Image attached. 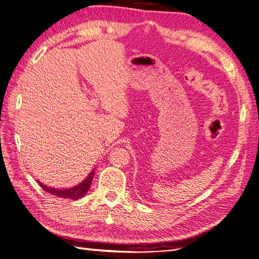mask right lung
Returning a JSON list of instances; mask_svg holds the SVG:
<instances>
[{"label": "right lung", "mask_w": 259, "mask_h": 259, "mask_svg": "<svg viewBox=\"0 0 259 259\" xmlns=\"http://www.w3.org/2000/svg\"><path fill=\"white\" fill-rule=\"evenodd\" d=\"M94 174H95V169L89 173V176L83 180L81 183L74 186V188H69V189H55V188H51V186H47L39 181L37 182L40 185L41 189L45 190L47 193H51L52 195H55L62 198H70V200H78V198H81L87 194V192L89 191V188H90V184H92V180L94 179Z\"/></svg>", "instance_id": "right-lung-1"}]
</instances>
